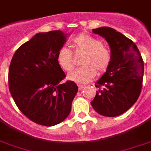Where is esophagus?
<instances>
[{"label": "esophagus", "instance_id": "obj_1", "mask_svg": "<svg viewBox=\"0 0 151 151\" xmlns=\"http://www.w3.org/2000/svg\"><path fill=\"white\" fill-rule=\"evenodd\" d=\"M84 88H85L84 86H82V85H78V90H79V91L82 90Z\"/></svg>", "mask_w": 151, "mask_h": 151}]
</instances>
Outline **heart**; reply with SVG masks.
Listing matches in <instances>:
<instances>
[{"label":"heart","mask_w":151,"mask_h":151,"mask_svg":"<svg viewBox=\"0 0 151 151\" xmlns=\"http://www.w3.org/2000/svg\"><path fill=\"white\" fill-rule=\"evenodd\" d=\"M72 43L74 53L83 54V56L81 60L82 66L68 75L69 80L85 84L92 80L96 74H102L109 69L112 59L111 52L99 39L82 33L74 37ZM56 61L63 70L70 72L74 69L73 52L66 47L59 49Z\"/></svg>","instance_id":"b5f03b06"}]
</instances>
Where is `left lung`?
<instances>
[{
  "label": "left lung",
  "mask_w": 151,
  "mask_h": 151,
  "mask_svg": "<svg viewBox=\"0 0 151 151\" xmlns=\"http://www.w3.org/2000/svg\"><path fill=\"white\" fill-rule=\"evenodd\" d=\"M104 37L111 52V63L95 83L99 88L91 106L105 117H116L124 113L137 101L142 88L144 61L134 42L113 28L93 29Z\"/></svg>",
  "instance_id": "obj_1"
}]
</instances>
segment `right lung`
<instances>
[{
  "mask_svg": "<svg viewBox=\"0 0 151 151\" xmlns=\"http://www.w3.org/2000/svg\"><path fill=\"white\" fill-rule=\"evenodd\" d=\"M66 37L60 30L37 33L17 50L9 67V89L17 106L40 125L63 122L78 91L73 81L61 82L65 74L56 61Z\"/></svg>",
  "mask_w": 151,
  "mask_h": 151,
  "instance_id": "obj_1",
  "label": "right lung"
}]
</instances>
